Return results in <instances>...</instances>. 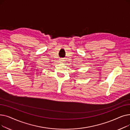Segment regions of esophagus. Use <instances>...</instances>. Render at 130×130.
<instances>
[{
	"instance_id": "obj_1",
	"label": "esophagus",
	"mask_w": 130,
	"mask_h": 130,
	"mask_svg": "<svg viewBox=\"0 0 130 130\" xmlns=\"http://www.w3.org/2000/svg\"><path fill=\"white\" fill-rule=\"evenodd\" d=\"M60 61H63V60H62V59H60Z\"/></svg>"
}]
</instances>
